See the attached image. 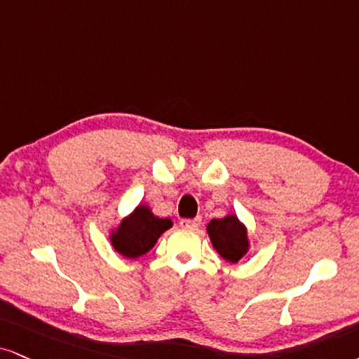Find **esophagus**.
I'll return each instance as SVG.
<instances>
[{
	"instance_id": "1",
	"label": "esophagus",
	"mask_w": 359,
	"mask_h": 359,
	"mask_svg": "<svg viewBox=\"0 0 359 359\" xmlns=\"http://www.w3.org/2000/svg\"><path fill=\"white\" fill-rule=\"evenodd\" d=\"M200 224H201L200 216H198V218H194V219H181L180 221V226L184 228V229H198V228H200Z\"/></svg>"
}]
</instances>
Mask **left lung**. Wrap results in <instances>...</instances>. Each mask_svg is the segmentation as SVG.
I'll list each match as a JSON object with an SVG mask.
<instances>
[{"label":"left lung","mask_w":359,"mask_h":359,"mask_svg":"<svg viewBox=\"0 0 359 359\" xmlns=\"http://www.w3.org/2000/svg\"><path fill=\"white\" fill-rule=\"evenodd\" d=\"M206 231L218 255L229 263H238L250 250L248 229L238 216L228 215L221 219H211Z\"/></svg>","instance_id":"left-lung-1"}]
</instances>
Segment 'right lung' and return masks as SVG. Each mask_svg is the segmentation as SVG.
Segmentation results:
<instances>
[{
  "instance_id": "1",
  "label": "right lung",
  "mask_w": 359,
  "mask_h": 359,
  "mask_svg": "<svg viewBox=\"0 0 359 359\" xmlns=\"http://www.w3.org/2000/svg\"><path fill=\"white\" fill-rule=\"evenodd\" d=\"M172 226L170 218H158L146 205H140L130 216L121 219L109 238L111 245L125 258L136 259L156 245L158 238Z\"/></svg>"
}]
</instances>
